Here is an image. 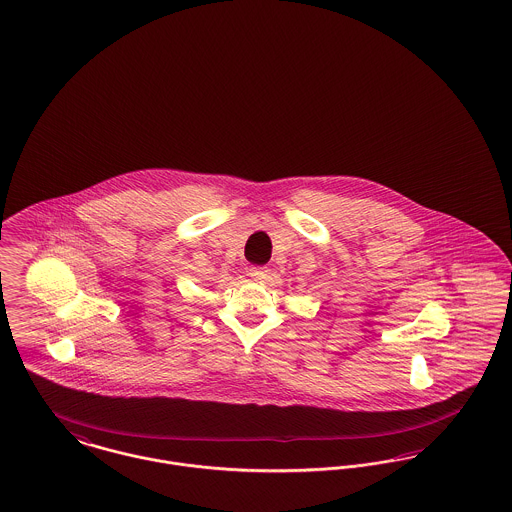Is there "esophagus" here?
I'll use <instances>...</instances> for the list:
<instances>
[{
    "label": "esophagus",
    "mask_w": 512,
    "mask_h": 512,
    "mask_svg": "<svg viewBox=\"0 0 512 512\" xmlns=\"http://www.w3.org/2000/svg\"><path fill=\"white\" fill-rule=\"evenodd\" d=\"M249 276L253 280H265L269 276V269L267 267H251L249 269Z\"/></svg>",
    "instance_id": "1"
}]
</instances>
